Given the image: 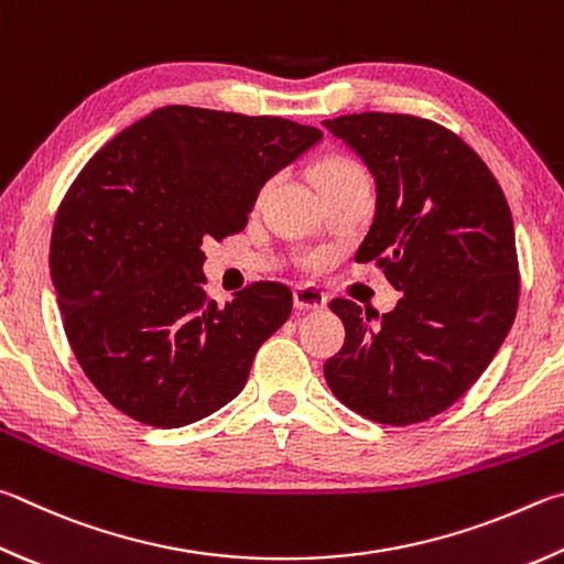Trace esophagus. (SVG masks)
Listing matches in <instances>:
<instances>
[{
    "label": "esophagus",
    "instance_id": "1",
    "mask_svg": "<svg viewBox=\"0 0 564 564\" xmlns=\"http://www.w3.org/2000/svg\"><path fill=\"white\" fill-rule=\"evenodd\" d=\"M293 303L299 311H323L327 305V295L317 285H299L293 291Z\"/></svg>",
    "mask_w": 564,
    "mask_h": 564
}]
</instances>
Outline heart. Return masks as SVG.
Instances as JSON below:
<instances>
[{
    "instance_id": "1",
    "label": "heart",
    "mask_w": 564,
    "mask_h": 564,
    "mask_svg": "<svg viewBox=\"0 0 564 564\" xmlns=\"http://www.w3.org/2000/svg\"><path fill=\"white\" fill-rule=\"evenodd\" d=\"M357 180H367L365 170L357 165L355 160L345 155H327L317 162L315 167V182L317 187H321V192H330Z\"/></svg>"
}]
</instances>
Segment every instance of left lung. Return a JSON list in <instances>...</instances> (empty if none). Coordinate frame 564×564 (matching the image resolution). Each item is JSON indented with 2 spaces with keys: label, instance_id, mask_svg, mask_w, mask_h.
Listing matches in <instances>:
<instances>
[{
  "label": "left lung",
  "instance_id": "8db88e82",
  "mask_svg": "<svg viewBox=\"0 0 564 564\" xmlns=\"http://www.w3.org/2000/svg\"><path fill=\"white\" fill-rule=\"evenodd\" d=\"M323 126L377 184L355 261L377 263L402 291L384 315L330 303L345 345L325 362V382L377 424L424 422L466 394L516 321L520 275L506 194L486 162L432 120L355 112Z\"/></svg>",
  "mask_w": 564,
  "mask_h": 564
}]
</instances>
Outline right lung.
Masks as SVG:
<instances>
[{
	"label": "right lung",
	"mask_w": 564,
	"mask_h": 564,
	"mask_svg": "<svg viewBox=\"0 0 564 564\" xmlns=\"http://www.w3.org/2000/svg\"><path fill=\"white\" fill-rule=\"evenodd\" d=\"M321 140L285 118L165 106L80 170L51 234V281L70 350L122 414L180 429L241 392L293 295L259 281L217 305L202 241L239 234L263 184Z\"/></svg>",
	"instance_id": "add662e5"
}]
</instances>
